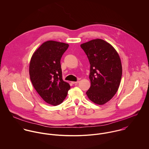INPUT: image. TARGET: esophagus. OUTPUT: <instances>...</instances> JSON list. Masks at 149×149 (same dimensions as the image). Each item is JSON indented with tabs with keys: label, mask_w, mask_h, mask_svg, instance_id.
Wrapping results in <instances>:
<instances>
[{
	"label": "esophagus",
	"mask_w": 149,
	"mask_h": 149,
	"mask_svg": "<svg viewBox=\"0 0 149 149\" xmlns=\"http://www.w3.org/2000/svg\"><path fill=\"white\" fill-rule=\"evenodd\" d=\"M79 83V81H72V83L73 84H77V83Z\"/></svg>",
	"instance_id": "34e87169"
}]
</instances>
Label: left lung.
<instances>
[{"mask_svg":"<svg viewBox=\"0 0 149 149\" xmlns=\"http://www.w3.org/2000/svg\"><path fill=\"white\" fill-rule=\"evenodd\" d=\"M80 46L90 63L91 86L86 94L95 104L103 105L112 98L120 85L122 74L120 57L113 46L101 39Z\"/></svg>","mask_w":149,"mask_h":149,"instance_id":"left-lung-1","label":"left lung"}]
</instances>
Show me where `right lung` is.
<instances>
[{
	"mask_svg": "<svg viewBox=\"0 0 149 149\" xmlns=\"http://www.w3.org/2000/svg\"><path fill=\"white\" fill-rule=\"evenodd\" d=\"M69 45L48 41L33 54L29 65L32 84L47 103L57 106L68 95L70 85L62 79L61 58Z\"/></svg>",
	"mask_w": 149,
	"mask_h": 149,
	"instance_id": "add662e5",
	"label": "right lung"
}]
</instances>
